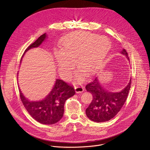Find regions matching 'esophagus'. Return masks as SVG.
<instances>
[{"instance_id": "esophagus-1", "label": "esophagus", "mask_w": 150, "mask_h": 150, "mask_svg": "<svg viewBox=\"0 0 150 150\" xmlns=\"http://www.w3.org/2000/svg\"><path fill=\"white\" fill-rule=\"evenodd\" d=\"M75 90L76 93H82L83 91V87L82 85H78V86H76L75 87Z\"/></svg>"}]
</instances>
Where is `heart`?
<instances>
[{
    "mask_svg": "<svg viewBox=\"0 0 150 150\" xmlns=\"http://www.w3.org/2000/svg\"><path fill=\"white\" fill-rule=\"evenodd\" d=\"M109 45L107 37L87 31H75L67 35L61 41V50L54 51L60 74L65 78H70L76 59L78 67L85 75L92 74L105 56ZM76 78L82 80L81 74Z\"/></svg>",
    "mask_w": 150,
    "mask_h": 150,
    "instance_id": "heart-1",
    "label": "heart"
}]
</instances>
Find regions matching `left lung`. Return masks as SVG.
Here are the masks:
<instances>
[{"mask_svg": "<svg viewBox=\"0 0 150 150\" xmlns=\"http://www.w3.org/2000/svg\"><path fill=\"white\" fill-rule=\"evenodd\" d=\"M121 53L129 59L125 49ZM131 84V79L127 86L120 92L112 93L103 88L97 77H96L85 87V89L93 96V100L85 110L87 116L92 121L97 123L109 121L113 118L126 101Z\"/></svg>", "mask_w": 150, "mask_h": 150, "instance_id": "8db88e82", "label": "left lung"}]
</instances>
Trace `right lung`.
I'll list each match as a JSON object with an SVG mask.
<instances>
[{
    "label": "right lung",
    "instance_id": "add662e5",
    "mask_svg": "<svg viewBox=\"0 0 150 150\" xmlns=\"http://www.w3.org/2000/svg\"><path fill=\"white\" fill-rule=\"evenodd\" d=\"M46 37V33L30 45L24 53L29 49L38 47ZM19 97L24 106L30 116L38 122L45 125H53L59 122L63 117L64 104L67 99L75 94L72 85L61 79H57L50 94L40 101H30L19 90Z\"/></svg>",
    "mask_w": 150,
    "mask_h": 150
}]
</instances>
